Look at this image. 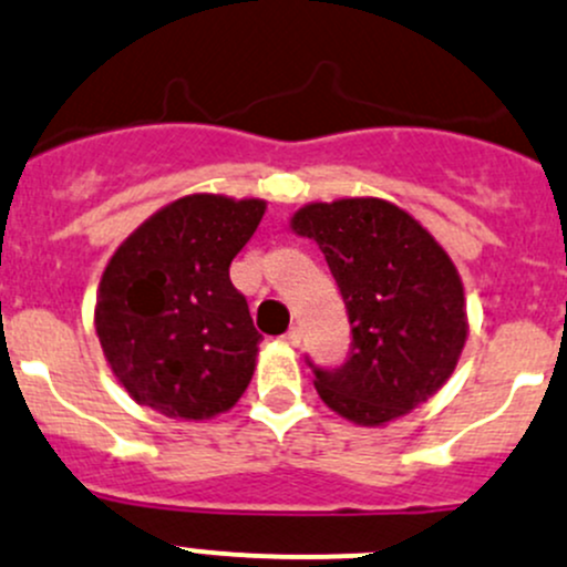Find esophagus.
<instances>
[{
	"label": "esophagus",
	"mask_w": 567,
	"mask_h": 567,
	"mask_svg": "<svg viewBox=\"0 0 567 567\" xmlns=\"http://www.w3.org/2000/svg\"><path fill=\"white\" fill-rule=\"evenodd\" d=\"M282 339H285V344H290V348H299V344H301V331L293 326V329L285 333Z\"/></svg>",
	"instance_id": "1"
}]
</instances>
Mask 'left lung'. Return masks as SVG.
<instances>
[{
	"label": "left lung",
	"instance_id": "1",
	"mask_svg": "<svg viewBox=\"0 0 567 567\" xmlns=\"http://www.w3.org/2000/svg\"><path fill=\"white\" fill-rule=\"evenodd\" d=\"M290 228L318 241L353 333L342 367L307 359L320 399L359 426H383L426 402L467 339L464 288L445 249L380 198L309 204Z\"/></svg>",
	"mask_w": 567,
	"mask_h": 567
}]
</instances>
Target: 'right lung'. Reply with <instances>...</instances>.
Listing matches in <instances>:
<instances>
[{
  "label": "right lung",
  "mask_w": 567,
  "mask_h": 567,
  "mask_svg": "<svg viewBox=\"0 0 567 567\" xmlns=\"http://www.w3.org/2000/svg\"><path fill=\"white\" fill-rule=\"evenodd\" d=\"M264 212L258 198L187 195L113 252L94 326L113 374L138 404L204 421L247 391L264 337L230 282V260Z\"/></svg>",
  "instance_id": "1"
}]
</instances>
